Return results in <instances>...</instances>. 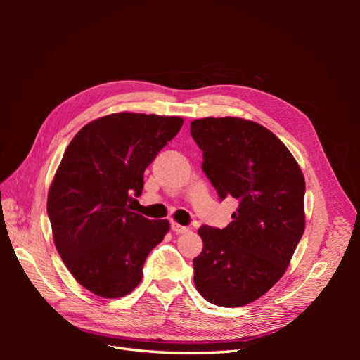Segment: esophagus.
Masks as SVG:
<instances>
[{"label":"esophagus","mask_w":360,"mask_h":360,"mask_svg":"<svg viewBox=\"0 0 360 360\" xmlns=\"http://www.w3.org/2000/svg\"><path fill=\"white\" fill-rule=\"evenodd\" d=\"M171 230L176 233V234H184V233L189 231V228L188 226H183V225L177 224V222H172L171 224Z\"/></svg>","instance_id":"34e87169"}]
</instances>
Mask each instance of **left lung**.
Returning <instances> with one entry per match:
<instances>
[{
	"label": "left lung",
	"mask_w": 360,
	"mask_h": 360,
	"mask_svg": "<svg viewBox=\"0 0 360 360\" xmlns=\"http://www.w3.org/2000/svg\"><path fill=\"white\" fill-rule=\"evenodd\" d=\"M202 171L221 200H238L225 228L201 226L193 258L201 296L224 308L259 299L285 274L304 231V179L290 150L269 129L237 117L193 120Z\"/></svg>",
	"instance_id": "left-lung-1"
}]
</instances>
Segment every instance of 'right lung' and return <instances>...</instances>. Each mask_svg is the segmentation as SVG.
<instances>
[{
  "mask_svg": "<svg viewBox=\"0 0 360 360\" xmlns=\"http://www.w3.org/2000/svg\"><path fill=\"white\" fill-rule=\"evenodd\" d=\"M180 117L118 112L85 124L64 151L48 193L53 243L96 296L123 297L143 279L150 250L169 231L134 209L144 171L179 134Z\"/></svg>",
  "mask_w": 360,
  "mask_h": 360,
  "instance_id": "obj_1",
  "label": "right lung"
}]
</instances>
